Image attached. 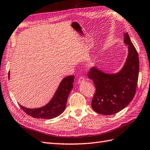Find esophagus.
Wrapping results in <instances>:
<instances>
[{
  "label": "esophagus",
  "instance_id": "34e87169",
  "mask_svg": "<svg viewBox=\"0 0 150 150\" xmlns=\"http://www.w3.org/2000/svg\"><path fill=\"white\" fill-rule=\"evenodd\" d=\"M84 81H85V78H84L83 76H81V77H80L79 79H78V84H79V83H83Z\"/></svg>",
  "mask_w": 150,
  "mask_h": 150
}]
</instances>
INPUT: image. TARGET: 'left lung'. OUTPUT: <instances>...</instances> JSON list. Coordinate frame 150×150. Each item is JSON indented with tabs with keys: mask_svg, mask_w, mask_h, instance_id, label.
I'll return each mask as SVG.
<instances>
[{
	"mask_svg": "<svg viewBox=\"0 0 150 150\" xmlns=\"http://www.w3.org/2000/svg\"><path fill=\"white\" fill-rule=\"evenodd\" d=\"M123 35L128 56L121 70L109 74L94 67L89 72L88 78L92 79L96 88L92 108L100 115H111L122 111L136 94L139 70L138 53L128 33Z\"/></svg>",
	"mask_w": 150,
	"mask_h": 150,
	"instance_id": "obj_1",
	"label": "left lung"
}]
</instances>
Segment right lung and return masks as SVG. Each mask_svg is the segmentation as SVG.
<instances>
[{
    "mask_svg": "<svg viewBox=\"0 0 150 150\" xmlns=\"http://www.w3.org/2000/svg\"><path fill=\"white\" fill-rule=\"evenodd\" d=\"M10 73L8 78L9 79ZM74 76H69L64 78L60 83L53 98L45 106L30 109L20 104L23 111L35 118L52 119L60 115L65 109L69 93L73 88Z\"/></svg>",
    "mask_w": 150,
    "mask_h": 150,
    "instance_id": "obj_1",
    "label": "right lung"
}]
</instances>
